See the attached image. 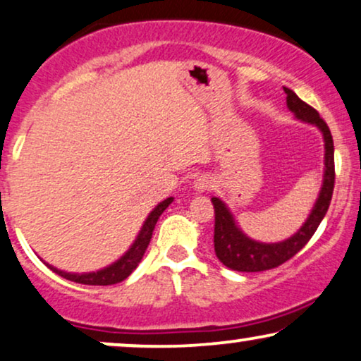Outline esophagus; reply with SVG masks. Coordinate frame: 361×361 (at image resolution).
Here are the masks:
<instances>
[{"label":"esophagus","instance_id":"1","mask_svg":"<svg viewBox=\"0 0 361 361\" xmlns=\"http://www.w3.org/2000/svg\"><path fill=\"white\" fill-rule=\"evenodd\" d=\"M214 186V180L212 176L208 175H202L200 178H196L195 181V190L196 191H207V190H212Z\"/></svg>","mask_w":361,"mask_h":361}]
</instances>
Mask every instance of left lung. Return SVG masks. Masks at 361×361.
I'll list each match as a JSON object with an SVG mask.
<instances>
[{
    "instance_id": "obj_1",
    "label": "left lung",
    "mask_w": 361,
    "mask_h": 361,
    "mask_svg": "<svg viewBox=\"0 0 361 361\" xmlns=\"http://www.w3.org/2000/svg\"><path fill=\"white\" fill-rule=\"evenodd\" d=\"M286 93V106L295 118L300 121L310 123L320 128L325 140V175H323V185L318 195L317 203L310 213L308 220L300 228L293 236L280 243H259L248 238L235 223L233 214L226 208V204L220 198H212L214 208V253L220 262L230 270L236 271H264L271 270L293 258L310 238L314 235L317 228L328 212L330 207L333 186H335V148H333V138L330 128L318 111L296 97L295 91L283 88Z\"/></svg>"
}]
</instances>
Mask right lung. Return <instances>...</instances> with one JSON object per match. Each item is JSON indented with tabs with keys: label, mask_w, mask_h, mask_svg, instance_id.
I'll return each instance as SVG.
<instances>
[{
	"label": "right lung",
	"mask_w": 361,
	"mask_h": 361,
	"mask_svg": "<svg viewBox=\"0 0 361 361\" xmlns=\"http://www.w3.org/2000/svg\"><path fill=\"white\" fill-rule=\"evenodd\" d=\"M171 202H173V198H166L165 202H161L158 207H154L153 212L148 214L147 221H145L143 226H141L140 233H138V236H136L135 243L131 245V248L128 250V252L123 255L118 262L109 264V267H106V268H103V270H98L93 273H81L80 275V273L61 271L48 263H47V267L51 268V270L54 273H58L59 276L66 278V280H70V281L81 283V285L104 286V285H115V283L126 280V278L131 275V271L138 267L141 258H143V255H145V252H147V248L149 245V240H152L154 225H157L158 218L161 216V213L168 208V204H171Z\"/></svg>",
	"instance_id": "obj_1"
}]
</instances>
